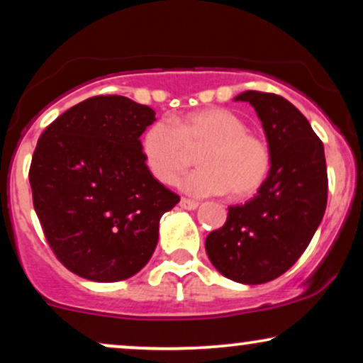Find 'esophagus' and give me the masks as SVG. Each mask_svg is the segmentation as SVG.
I'll list each match as a JSON object with an SVG mask.
<instances>
[{
	"label": "esophagus",
	"instance_id": "1",
	"mask_svg": "<svg viewBox=\"0 0 363 363\" xmlns=\"http://www.w3.org/2000/svg\"><path fill=\"white\" fill-rule=\"evenodd\" d=\"M179 204H181V208H182V209H189V211H193V209H196V208L199 206L198 201H194V199H187V198H182V199H181V203H179Z\"/></svg>",
	"mask_w": 363,
	"mask_h": 363
}]
</instances>
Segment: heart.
<instances>
[{
	"instance_id": "heart-1",
	"label": "heart",
	"mask_w": 363,
	"mask_h": 363,
	"mask_svg": "<svg viewBox=\"0 0 363 363\" xmlns=\"http://www.w3.org/2000/svg\"><path fill=\"white\" fill-rule=\"evenodd\" d=\"M201 167L177 186L193 196L228 193L243 199L260 189L270 170V152L260 137L247 132L242 118L225 108H204L181 120L160 118L142 138L147 169L162 184H172L199 150Z\"/></svg>"
}]
</instances>
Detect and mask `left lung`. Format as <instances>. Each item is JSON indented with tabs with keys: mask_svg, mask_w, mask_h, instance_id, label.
Returning a JSON list of instances; mask_svg holds the SVG:
<instances>
[{
	"mask_svg": "<svg viewBox=\"0 0 363 363\" xmlns=\"http://www.w3.org/2000/svg\"><path fill=\"white\" fill-rule=\"evenodd\" d=\"M235 101L255 108L269 143L270 170L255 198L228 208L208 235L206 253L226 279L255 286L282 276L306 250L328 199L323 142L282 96L245 91Z\"/></svg>",
	"mask_w": 363,
	"mask_h": 363,
	"instance_id": "obj_1",
	"label": "left lung"
}]
</instances>
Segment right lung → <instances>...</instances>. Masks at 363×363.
Segmentation results:
<instances>
[{
  "label": "right lung",
  "instance_id": "1",
  "mask_svg": "<svg viewBox=\"0 0 363 363\" xmlns=\"http://www.w3.org/2000/svg\"><path fill=\"white\" fill-rule=\"evenodd\" d=\"M155 111L125 96H94L43 130L30 165L33 206L55 257L94 282L147 265L164 213L179 196L147 169L140 135Z\"/></svg>",
  "mask_w": 363,
  "mask_h": 363
}]
</instances>
